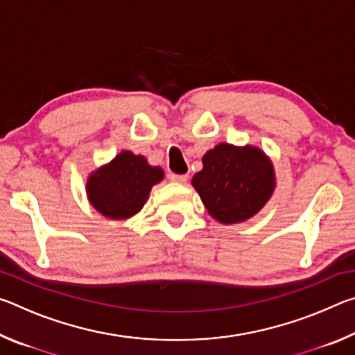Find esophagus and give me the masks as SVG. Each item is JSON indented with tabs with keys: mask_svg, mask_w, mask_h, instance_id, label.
Returning <instances> with one entry per match:
<instances>
[{
	"mask_svg": "<svg viewBox=\"0 0 355 355\" xmlns=\"http://www.w3.org/2000/svg\"><path fill=\"white\" fill-rule=\"evenodd\" d=\"M169 180L173 183H184L188 180V175H178V173H171Z\"/></svg>",
	"mask_w": 355,
	"mask_h": 355,
	"instance_id": "esophagus-1",
	"label": "esophagus"
}]
</instances>
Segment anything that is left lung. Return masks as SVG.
<instances>
[{"label": "left lung", "mask_w": 355, "mask_h": 355, "mask_svg": "<svg viewBox=\"0 0 355 355\" xmlns=\"http://www.w3.org/2000/svg\"><path fill=\"white\" fill-rule=\"evenodd\" d=\"M202 161L203 169L192 178V186L222 224L252 218L272 194L274 169L261 150L219 144Z\"/></svg>", "instance_id": "8db88e82"}]
</instances>
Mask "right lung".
<instances>
[{"mask_svg": "<svg viewBox=\"0 0 355 355\" xmlns=\"http://www.w3.org/2000/svg\"><path fill=\"white\" fill-rule=\"evenodd\" d=\"M163 180L159 167L147 164L131 152L117 155L110 164L94 172L87 196L95 209L111 219H127L144 207L152 186Z\"/></svg>", "mask_w": 355, "mask_h": 355, "instance_id": "add662e5", "label": "right lung"}]
</instances>
